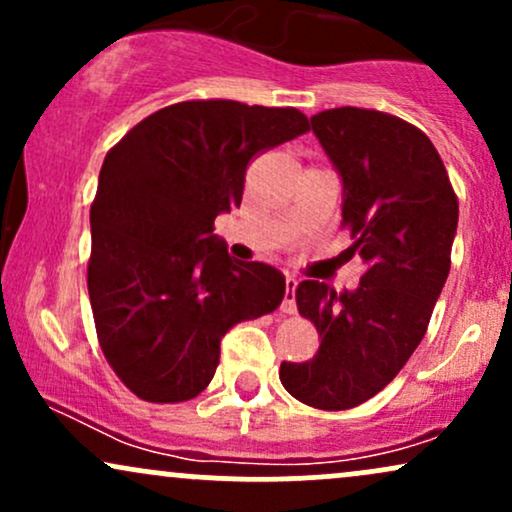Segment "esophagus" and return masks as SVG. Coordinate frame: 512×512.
Segmentation results:
<instances>
[{"label":"esophagus","mask_w":512,"mask_h":512,"mask_svg":"<svg viewBox=\"0 0 512 512\" xmlns=\"http://www.w3.org/2000/svg\"><path fill=\"white\" fill-rule=\"evenodd\" d=\"M296 286L298 281L293 276H286V293H284V301H281V313L293 315L296 313Z\"/></svg>","instance_id":"34e87169"}]
</instances>
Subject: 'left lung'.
Returning a JSON list of instances; mask_svg holds the SVG:
<instances>
[{"label":"left lung","mask_w":512,"mask_h":512,"mask_svg":"<svg viewBox=\"0 0 512 512\" xmlns=\"http://www.w3.org/2000/svg\"><path fill=\"white\" fill-rule=\"evenodd\" d=\"M344 182L342 226L366 262L354 293L301 281L298 313L315 325L310 361L281 363L286 392L325 411L378 395L421 344L457 231V195L431 139L402 117L332 108L310 117Z\"/></svg>","instance_id":"left-lung-1"}]
</instances>
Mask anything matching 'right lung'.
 I'll list each match as a JSON object with an SVG mask.
<instances>
[{
	"label": "right lung",
	"instance_id": "add662e5",
	"mask_svg": "<svg viewBox=\"0 0 512 512\" xmlns=\"http://www.w3.org/2000/svg\"><path fill=\"white\" fill-rule=\"evenodd\" d=\"M308 129L296 108L182 101L108 151L91 204L88 298L105 361L139 399L197 397L223 334L279 308L284 276L228 257L214 219L240 207L252 158Z\"/></svg>",
	"mask_w": 512,
	"mask_h": 512
}]
</instances>
